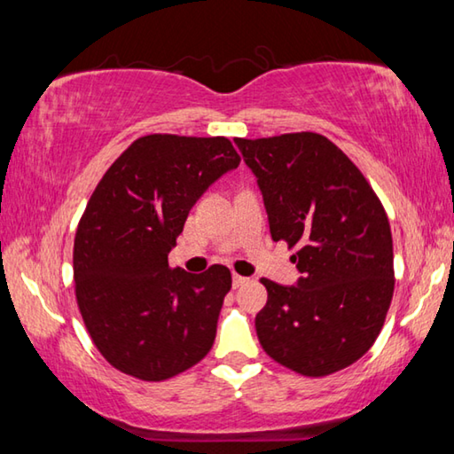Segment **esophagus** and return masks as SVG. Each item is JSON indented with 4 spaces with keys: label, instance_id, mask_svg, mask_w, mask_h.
I'll use <instances>...</instances> for the list:
<instances>
[{
    "label": "esophagus",
    "instance_id": "esophagus-1",
    "mask_svg": "<svg viewBox=\"0 0 454 454\" xmlns=\"http://www.w3.org/2000/svg\"><path fill=\"white\" fill-rule=\"evenodd\" d=\"M232 282H234V288H240V286H244V284H248L250 278H246V276H240V274H234Z\"/></svg>",
    "mask_w": 454,
    "mask_h": 454
}]
</instances>
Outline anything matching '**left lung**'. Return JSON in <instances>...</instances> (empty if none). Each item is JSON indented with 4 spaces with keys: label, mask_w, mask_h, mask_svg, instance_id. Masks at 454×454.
<instances>
[{
    "label": "left lung",
    "mask_w": 454,
    "mask_h": 454,
    "mask_svg": "<svg viewBox=\"0 0 454 454\" xmlns=\"http://www.w3.org/2000/svg\"><path fill=\"white\" fill-rule=\"evenodd\" d=\"M256 174L274 242L296 248L298 286L268 278L256 317L268 356L302 376L356 363L379 338L395 292L388 216L364 174L328 137H234Z\"/></svg>",
    "instance_id": "8db88e82"
}]
</instances>
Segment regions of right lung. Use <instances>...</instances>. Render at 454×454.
Returning <instances> with one entry per match:
<instances>
[{"label":"right lung","mask_w":454,"mask_h":454,"mask_svg":"<svg viewBox=\"0 0 454 454\" xmlns=\"http://www.w3.org/2000/svg\"><path fill=\"white\" fill-rule=\"evenodd\" d=\"M238 164L224 136L150 134L98 182L74 240L75 301L99 355L120 372L168 380L210 352L232 274L222 264L188 274L168 254L196 200Z\"/></svg>","instance_id":"right-lung-1"}]
</instances>
